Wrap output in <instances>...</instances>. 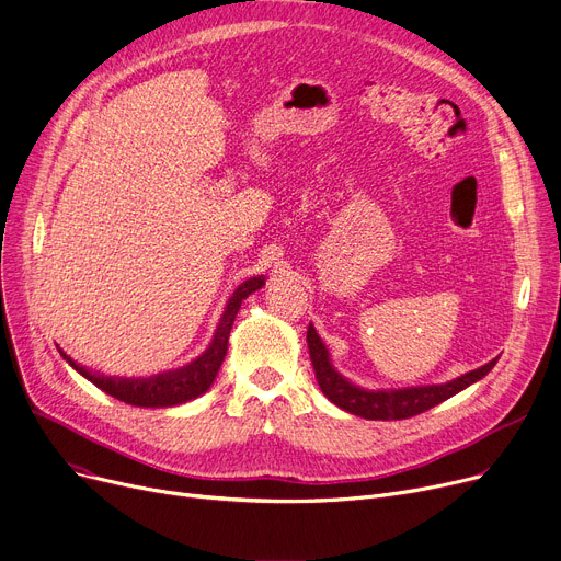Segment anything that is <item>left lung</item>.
Listing matches in <instances>:
<instances>
[{
	"label": "left lung",
	"instance_id": "8db88e82",
	"mask_svg": "<svg viewBox=\"0 0 561 561\" xmlns=\"http://www.w3.org/2000/svg\"><path fill=\"white\" fill-rule=\"evenodd\" d=\"M307 343H309V354L316 369V379L324 397L331 403L347 410L352 415H358L363 420H383V422L408 420L424 413V410L458 394L460 390L469 388L482 377H488L499 360L494 358L490 363H484L482 367L471 369L467 375L439 386H417V388H401V390H365L350 383L343 375H339V371L333 369L329 360V352L320 341L313 324H309Z\"/></svg>",
	"mask_w": 561,
	"mask_h": 561
}]
</instances>
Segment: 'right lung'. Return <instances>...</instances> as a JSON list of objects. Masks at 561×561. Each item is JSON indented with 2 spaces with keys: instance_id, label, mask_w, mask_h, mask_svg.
I'll list each match as a JSON object with an SVG mask.
<instances>
[{
  "instance_id": "1",
  "label": "right lung",
  "mask_w": 561,
  "mask_h": 561,
  "mask_svg": "<svg viewBox=\"0 0 561 561\" xmlns=\"http://www.w3.org/2000/svg\"><path fill=\"white\" fill-rule=\"evenodd\" d=\"M266 284L264 275L259 277H250L245 279L228 300L226 311H222L218 327L214 331V339L209 343V347L190 365L171 369V371H162V375L148 377V379H119V377H103L99 371H92L83 365H79L77 360H71L65 352H60V356L83 375L90 383H94L99 390H103L105 394L115 397L124 403L130 405H139V408H164V405H178L184 401H192L196 397H201L203 392L209 390V386L214 383L220 363L228 354V341H230V331L234 324V318L241 309V302L245 297L254 290H259L261 286Z\"/></svg>"
}]
</instances>
